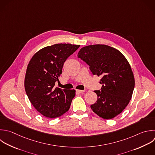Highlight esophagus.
Here are the masks:
<instances>
[{"label": "esophagus", "instance_id": "esophagus-1", "mask_svg": "<svg viewBox=\"0 0 155 155\" xmlns=\"http://www.w3.org/2000/svg\"><path fill=\"white\" fill-rule=\"evenodd\" d=\"M76 91L78 92V93H83V92H84L85 91V90H76Z\"/></svg>", "mask_w": 155, "mask_h": 155}]
</instances>
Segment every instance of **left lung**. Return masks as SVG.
Returning a JSON list of instances; mask_svg holds the SVG:
<instances>
[{"label":"left lung","mask_w":155,"mask_h":155,"mask_svg":"<svg viewBox=\"0 0 155 155\" xmlns=\"http://www.w3.org/2000/svg\"><path fill=\"white\" fill-rule=\"evenodd\" d=\"M78 56L90 66L93 74L102 77L101 91H94L97 99L91 110L103 119L114 118L131 99L134 78L130 64L119 50L106 45L84 47Z\"/></svg>","instance_id":"left-lung-1"}]
</instances>
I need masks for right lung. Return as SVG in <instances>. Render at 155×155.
<instances>
[{"instance_id": "right-lung-1", "label": "right lung", "mask_w": 155, "mask_h": 155, "mask_svg": "<svg viewBox=\"0 0 155 155\" xmlns=\"http://www.w3.org/2000/svg\"><path fill=\"white\" fill-rule=\"evenodd\" d=\"M80 45L57 44L36 52L30 61L25 77L27 96L36 110L45 117H60L68 111L74 90L55 87L64 64Z\"/></svg>"}]
</instances>
